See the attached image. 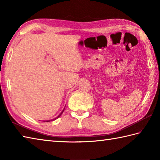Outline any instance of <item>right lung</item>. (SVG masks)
Here are the masks:
<instances>
[{
  "mask_svg": "<svg viewBox=\"0 0 160 160\" xmlns=\"http://www.w3.org/2000/svg\"><path fill=\"white\" fill-rule=\"evenodd\" d=\"M64 109H63V111H62V112H61V113H60V115H58V117H57V118H54V119H53V120H56V119H57V118H59V117L60 116V115L62 114V113H63V112H64ZM47 122H49V121H47Z\"/></svg>",
  "mask_w": 160,
  "mask_h": 160,
  "instance_id": "obj_1",
  "label": "right lung"
}]
</instances>
